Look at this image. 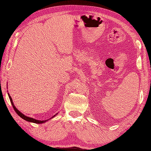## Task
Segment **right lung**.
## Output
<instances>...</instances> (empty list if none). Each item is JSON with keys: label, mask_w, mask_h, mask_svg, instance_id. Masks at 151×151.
Segmentation results:
<instances>
[{"label": "right lung", "mask_w": 151, "mask_h": 151, "mask_svg": "<svg viewBox=\"0 0 151 151\" xmlns=\"http://www.w3.org/2000/svg\"><path fill=\"white\" fill-rule=\"evenodd\" d=\"M8 96H9V99H10V101H11V105H13V109L14 110V111H16V113H17L19 116H20V117H22V119H24V120H25V121H28V122H32L37 123V124L44 123V122H45L46 121H38V120L34 119H33V118H30V117H27L26 115H25L23 114L22 113H21L20 111L16 109V107H15V106H14V105H13V101H12V99H11V96H9V93H8ZM55 115H54L53 117H55Z\"/></svg>", "instance_id": "1"}]
</instances>
